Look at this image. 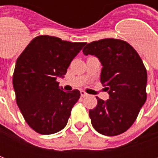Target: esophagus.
I'll list each match as a JSON object with an SVG mask.
<instances>
[{"label": "esophagus", "mask_w": 158, "mask_h": 158, "mask_svg": "<svg viewBox=\"0 0 158 158\" xmlns=\"http://www.w3.org/2000/svg\"><path fill=\"white\" fill-rule=\"evenodd\" d=\"M80 95H81L82 97H85V96H88V94L85 91H84V90H80Z\"/></svg>", "instance_id": "esophagus-1"}]
</instances>
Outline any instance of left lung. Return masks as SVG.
Listing matches in <instances>:
<instances>
[{"instance_id":"obj_1","label":"left lung","mask_w":158,"mask_h":158,"mask_svg":"<svg viewBox=\"0 0 158 158\" xmlns=\"http://www.w3.org/2000/svg\"><path fill=\"white\" fill-rule=\"evenodd\" d=\"M83 52L99 58L101 83L109 94L106 102L96 97L97 105L89 111L92 126L104 135L125 132L146 101L147 73L142 60L129 43L118 39L90 42Z\"/></svg>"}]
</instances>
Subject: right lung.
Here are the masks:
<instances>
[{"mask_svg": "<svg viewBox=\"0 0 158 158\" xmlns=\"http://www.w3.org/2000/svg\"><path fill=\"white\" fill-rule=\"evenodd\" d=\"M85 44L39 35L17 59L12 77L16 102L26 123L35 132L52 135L67 125L80 92L62 90L56 79L64 77Z\"/></svg>", "mask_w": 158, "mask_h": 158, "instance_id": "1", "label": "right lung"}]
</instances>
